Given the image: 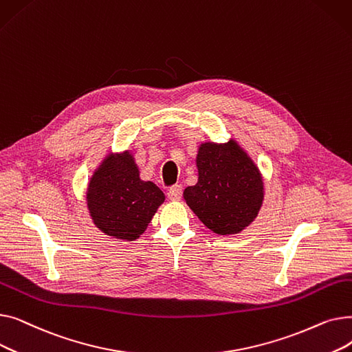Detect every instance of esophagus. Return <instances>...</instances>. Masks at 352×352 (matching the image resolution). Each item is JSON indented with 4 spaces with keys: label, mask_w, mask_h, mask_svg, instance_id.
Returning <instances> with one entry per match:
<instances>
[{
    "label": "esophagus",
    "mask_w": 352,
    "mask_h": 352,
    "mask_svg": "<svg viewBox=\"0 0 352 352\" xmlns=\"http://www.w3.org/2000/svg\"><path fill=\"white\" fill-rule=\"evenodd\" d=\"M166 197H168L170 201H179L182 197V187L181 186H174L166 192Z\"/></svg>",
    "instance_id": "34e87169"
}]
</instances>
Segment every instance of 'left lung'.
Segmentation results:
<instances>
[{
    "label": "left lung",
    "instance_id": "1",
    "mask_svg": "<svg viewBox=\"0 0 352 352\" xmlns=\"http://www.w3.org/2000/svg\"><path fill=\"white\" fill-rule=\"evenodd\" d=\"M195 164L198 181L182 194L187 206L218 235L245 230L264 201V179L258 165L234 138L224 144L201 142Z\"/></svg>",
    "mask_w": 352,
    "mask_h": 352
}]
</instances>
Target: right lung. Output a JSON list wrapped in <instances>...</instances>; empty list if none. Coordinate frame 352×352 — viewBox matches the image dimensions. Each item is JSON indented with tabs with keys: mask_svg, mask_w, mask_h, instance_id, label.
<instances>
[{
	"mask_svg": "<svg viewBox=\"0 0 352 352\" xmlns=\"http://www.w3.org/2000/svg\"><path fill=\"white\" fill-rule=\"evenodd\" d=\"M85 198L94 226L122 241H135L141 236L165 201L154 182L141 179L129 150L105 155L89 178Z\"/></svg>",
	"mask_w": 352,
	"mask_h": 352,
	"instance_id": "add662e5",
	"label": "right lung"
}]
</instances>
